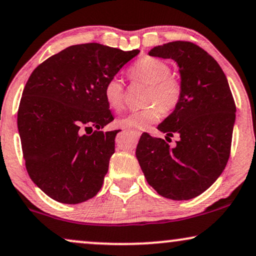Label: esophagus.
I'll return each instance as SVG.
<instances>
[{
	"mask_svg": "<svg viewBox=\"0 0 256 256\" xmlns=\"http://www.w3.org/2000/svg\"><path fill=\"white\" fill-rule=\"evenodd\" d=\"M129 132H132V134H134L136 138H140L141 136V132H138V130H128Z\"/></svg>",
	"mask_w": 256,
	"mask_h": 256,
	"instance_id": "obj_1",
	"label": "esophagus"
}]
</instances>
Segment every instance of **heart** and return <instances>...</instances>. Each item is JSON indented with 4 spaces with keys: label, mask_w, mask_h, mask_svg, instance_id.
I'll list each match as a JSON object with an SVG mask.
<instances>
[{
    "label": "heart",
    "mask_w": 256,
    "mask_h": 256,
    "mask_svg": "<svg viewBox=\"0 0 256 256\" xmlns=\"http://www.w3.org/2000/svg\"><path fill=\"white\" fill-rule=\"evenodd\" d=\"M170 74V68L166 62L154 57H144L136 62L130 68V76L149 85L146 92L144 108L132 110L118 120L122 128L144 129L155 124L163 113H170L177 107L182 96V86L177 79ZM104 96L112 110H120L124 104V88L121 79L113 76L106 82Z\"/></svg>",
    "instance_id": "obj_1"
}]
</instances>
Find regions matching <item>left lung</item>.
<instances>
[{
	"instance_id": "left-lung-1",
	"label": "left lung",
	"mask_w": 256,
	"mask_h": 256,
	"mask_svg": "<svg viewBox=\"0 0 256 256\" xmlns=\"http://www.w3.org/2000/svg\"><path fill=\"white\" fill-rule=\"evenodd\" d=\"M149 56L174 59L180 68L182 96L158 130L180 136L174 148L166 140L142 134L136 157L150 186L162 197L188 200L208 190L230 158L236 104L216 59L190 42H170Z\"/></svg>"
}]
</instances>
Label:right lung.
Instances as JSON below:
<instances>
[{"instance_id":"1","label":"right lung","mask_w":256,"mask_h":256,"mask_svg":"<svg viewBox=\"0 0 256 256\" xmlns=\"http://www.w3.org/2000/svg\"><path fill=\"white\" fill-rule=\"evenodd\" d=\"M138 52L72 45L31 73L17 127L28 174L50 198L79 204L102 186L120 132H100L114 120L104 88Z\"/></svg>"}]
</instances>
